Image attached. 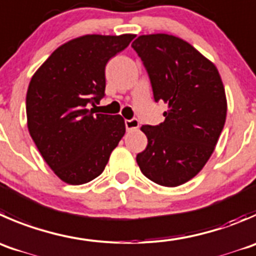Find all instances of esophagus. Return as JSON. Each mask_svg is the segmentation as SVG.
<instances>
[{
	"label": "esophagus",
	"instance_id": "34e87169",
	"mask_svg": "<svg viewBox=\"0 0 256 256\" xmlns=\"http://www.w3.org/2000/svg\"><path fill=\"white\" fill-rule=\"evenodd\" d=\"M125 126H126V130L131 131V130H138L140 124H138V120L136 118H132V120H126L125 121Z\"/></svg>",
	"mask_w": 256,
	"mask_h": 256
}]
</instances>
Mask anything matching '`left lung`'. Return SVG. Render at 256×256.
I'll list each match as a JSON object with an SVG mask.
<instances>
[{"label":"left lung","instance_id":"1","mask_svg":"<svg viewBox=\"0 0 256 256\" xmlns=\"http://www.w3.org/2000/svg\"><path fill=\"white\" fill-rule=\"evenodd\" d=\"M131 46L148 70L155 101L168 104L164 122L141 126L148 146L136 161L154 182L182 185L202 170L224 128L222 78L209 58L180 37L141 34Z\"/></svg>","mask_w":256,"mask_h":256}]
</instances>
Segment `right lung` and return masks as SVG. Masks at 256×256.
<instances>
[{"label": "right lung", "instance_id": "obj_1", "mask_svg": "<svg viewBox=\"0 0 256 256\" xmlns=\"http://www.w3.org/2000/svg\"><path fill=\"white\" fill-rule=\"evenodd\" d=\"M135 34H85L57 47L37 68L26 95L27 128L40 154L64 182L101 175L125 135L121 115H94L105 95V68Z\"/></svg>", "mask_w": 256, "mask_h": 256}]
</instances>
